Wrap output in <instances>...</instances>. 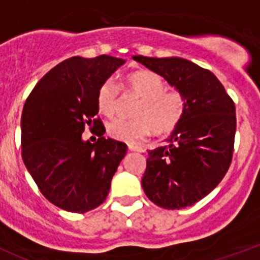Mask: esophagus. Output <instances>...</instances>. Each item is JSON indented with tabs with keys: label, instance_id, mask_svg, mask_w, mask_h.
Masks as SVG:
<instances>
[{
	"label": "esophagus",
	"instance_id": "1",
	"mask_svg": "<svg viewBox=\"0 0 260 260\" xmlns=\"http://www.w3.org/2000/svg\"><path fill=\"white\" fill-rule=\"evenodd\" d=\"M128 150H132V151H143V147L138 145H128Z\"/></svg>",
	"mask_w": 260,
	"mask_h": 260
}]
</instances>
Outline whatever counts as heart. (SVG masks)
Instances as JSON below:
<instances>
[{
	"mask_svg": "<svg viewBox=\"0 0 260 260\" xmlns=\"http://www.w3.org/2000/svg\"><path fill=\"white\" fill-rule=\"evenodd\" d=\"M128 93L138 96L139 102L133 110L134 119H114L109 122L110 137L125 142H135L154 132L169 134L179 125L186 111V98L178 90H166V83L156 73L138 70L125 79ZM98 110L113 117L118 106V86L113 79H106L96 91Z\"/></svg>",
	"mask_w": 260,
	"mask_h": 260,
	"instance_id": "b5f03b06",
	"label": "heart"
}]
</instances>
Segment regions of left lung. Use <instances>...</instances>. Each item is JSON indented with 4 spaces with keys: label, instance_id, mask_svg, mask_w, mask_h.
<instances>
[{
    "label": "left lung",
    "instance_id": "obj_1",
    "mask_svg": "<svg viewBox=\"0 0 260 260\" xmlns=\"http://www.w3.org/2000/svg\"><path fill=\"white\" fill-rule=\"evenodd\" d=\"M186 98V111L165 143L149 150L142 187L167 210L192 206L214 190L231 165L235 105L210 70L183 58L134 55Z\"/></svg>",
    "mask_w": 260,
    "mask_h": 260
}]
</instances>
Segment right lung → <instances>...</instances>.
Returning <instances> with one entry per match:
<instances>
[{
    "label": "right lung",
    "instance_id": "right-lung-1",
    "mask_svg": "<svg viewBox=\"0 0 260 260\" xmlns=\"http://www.w3.org/2000/svg\"><path fill=\"white\" fill-rule=\"evenodd\" d=\"M125 59L72 57L46 73L27 96L21 117L22 159L49 202L70 212L90 211L106 199L126 143L105 138L96 91ZM89 125L100 138L83 141Z\"/></svg>",
    "mask_w": 260,
    "mask_h": 260
}]
</instances>
